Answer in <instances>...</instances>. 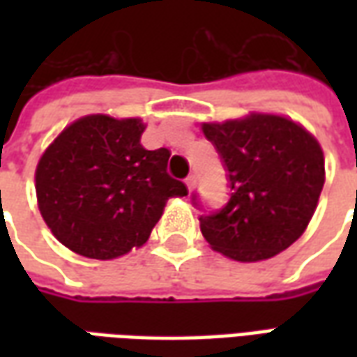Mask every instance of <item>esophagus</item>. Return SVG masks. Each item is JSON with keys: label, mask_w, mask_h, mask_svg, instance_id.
Wrapping results in <instances>:
<instances>
[{"label": "esophagus", "mask_w": 357, "mask_h": 357, "mask_svg": "<svg viewBox=\"0 0 357 357\" xmlns=\"http://www.w3.org/2000/svg\"><path fill=\"white\" fill-rule=\"evenodd\" d=\"M185 185H187V189H189V191H193L195 185H197V176H195V174H189V176H187Z\"/></svg>", "instance_id": "obj_1"}]
</instances>
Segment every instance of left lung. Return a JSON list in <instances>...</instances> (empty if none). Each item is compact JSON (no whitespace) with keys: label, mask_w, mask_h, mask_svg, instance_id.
<instances>
[{"label":"left lung","mask_w":357,"mask_h":357,"mask_svg":"<svg viewBox=\"0 0 357 357\" xmlns=\"http://www.w3.org/2000/svg\"><path fill=\"white\" fill-rule=\"evenodd\" d=\"M229 179V201L201 216L208 245L237 262L283 252L306 231L325 183V158L314 135L289 118L252 112L204 122ZM197 202V195H193Z\"/></svg>","instance_id":"obj_1"}]
</instances>
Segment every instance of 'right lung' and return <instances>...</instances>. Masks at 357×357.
<instances>
[{
	"label": "right lung",
	"mask_w": 357,
	"mask_h": 357,
	"mask_svg": "<svg viewBox=\"0 0 357 357\" xmlns=\"http://www.w3.org/2000/svg\"><path fill=\"white\" fill-rule=\"evenodd\" d=\"M139 118L89 114L66 126L38 162L43 222L76 255L112 260L145 245L166 201L185 197L166 172L170 151L141 145Z\"/></svg>",
	"instance_id": "add662e5"
}]
</instances>
